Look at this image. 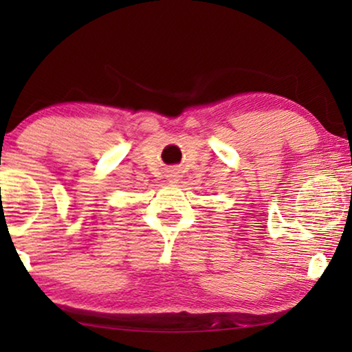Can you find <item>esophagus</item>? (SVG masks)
<instances>
[{
	"instance_id": "34e87169",
	"label": "esophagus",
	"mask_w": 352,
	"mask_h": 352,
	"mask_svg": "<svg viewBox=\"0 0 352 352\" xmlns=\"http://www.w3.org/2000/svg\"><path fill=\"white\" fill-rule=\"evenodd\" d=\"M168 181H170L171 184H173V182H177V175H176L175 171H171L170 175H168Z\"/></svg>"
}]
</instances>
